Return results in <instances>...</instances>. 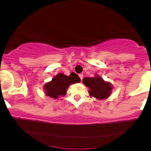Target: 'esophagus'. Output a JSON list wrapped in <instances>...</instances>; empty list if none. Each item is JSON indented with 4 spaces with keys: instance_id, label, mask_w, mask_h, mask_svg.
Wrapping results in <instances>:
<instances>
[{
    "instance_id": "1",
    "label": "esophagus",
    "mask_w": 151,
    "mask_h": 151,
    "mask_svg": "<svg viewBox=\"0 0 151 151\" xmlns=\"http://www.w3.org/2000/svg\"><path fill=\"white\" fill-rule=\"evenodd\" d=\"M79 77H80V78H81V80L82 81L83 80V74H82V73H81V74H79Z\"/></svg>"
}]
</instances>
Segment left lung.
Segmentation results:
<instances>
[{
    "instance_id": "1",
    "label": "left lung",
    "mask_w": 151,
    "mask_h": 151,
    "mask_svg": "<svg viewBox=\"0 0 151 151\" xmlns=\"http://www.w3.org/2000/svg\"><path fill=\"white\" fill-rule=\"evenodd\" d=\"M83 83L89 88L90 96L98 100L108 98L111 96L113 90L111 83L105 81L98 75L92 78L85 77L83 79Z\"/></svg>"
}]
</instances>
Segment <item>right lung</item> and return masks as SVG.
<instances>
[{
    "label": "right lung",
    "instance_id": "add662e5",
    "mask_svg": "<svg viewBox=\"0 0 151 151\" xmlns=\"http://www.w3.org/2000/svg\"><path fill=\"white\" fill-rule=\"evenodd\" d=\"M80 82L81 78L75 73H71L70 76L59 73L54 76L51 81L44 85L43 89L45 96L58 99L60 96H65L70 85Z\"/></svg>",
    "mask_w": 151,
    "mask_h": 151
}]
</instances>
